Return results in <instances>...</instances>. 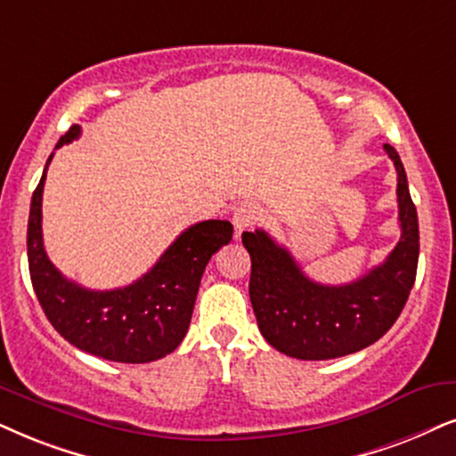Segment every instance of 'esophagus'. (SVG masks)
<instances>
[{
  "instance_id": "esophagus-1",
  "label": "esophagus",
  "mask_w": 456,
  "mask_h": 456,
  "mask_svg": "<svg viewBox=\"0 0 456 456\" xmlns=\"http://www.w3.org/2000/svg\"><path fill=\"white\" fill-rule=\"evenodd\" d=\"M258 218V208L255 204H250V201H246V204H241L235 208L233 212V227H235V238H240L241 233L248 232V229H252L256 224Z\"/></svg>"
}]
</instances>
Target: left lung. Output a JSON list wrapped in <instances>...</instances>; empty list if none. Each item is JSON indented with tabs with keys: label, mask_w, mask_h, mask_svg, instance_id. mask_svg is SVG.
<instances>
[{
	"label": "left lung",
	"mask_w": 456,
	"mask_h": 456,
	"mask_svg": "<svg viewBox=\"0 0 456 456\" xmlns=\"http://www.w3.org/2000/svg\"><path fill=\"white\" fill-rule=\"evenodd\" d=\"M397 170L402 235L385 263L360 280L326 286L309 280L284 246L263 229L244 232L250 271V303L258 330L271 347L297 360H332L368 347L400 318L419 263V218L404 166L383 145Z\"/></svg>",
	"instance_id": "8db88e82"
}]
</instances>
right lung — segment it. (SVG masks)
Listing matches in <instances>:
<instances>
[{"label": "right lung", "mask_w": 456, "mask_h": 456, "mask_svg": "<svg viewBox=\"0 0 456 456\" xmlns=\"http://www.w3.org/2000/svg\"><path fill=\"white\" fill-rule=\"evenodd\" d=\"M79 132L77 124L71 126L56 149L75 141ZM50 159L52 155L33 191L27 227L28 273L45 318L62 338L102 360L145 364L172 354L187 334L206 265L232 241V223L191 224L134 284L88 290L67 280L44 250L42 195Z\"/></svg>", "instance_id": "1"}]
</instances>
